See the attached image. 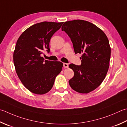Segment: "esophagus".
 Masks as SVG:
<instances>
[{
	"label": "esophagus",
	"instance_id": "1",
	"mask_svg": "<svg viewBox=\"0 0 127 127\" xmlns=\"http://www.w3.org/2000/svg\"><path fill=\"white\" fill-rule=\"evenodd\" d=\"M63 66H64V68H68L69 67V64L64 63H63Z\"/></svg>",
	"mask_w": 127,
	"mask_h": 127
}]
</instances>
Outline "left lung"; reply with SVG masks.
I'll use <instances>...</instances> for the list:
<instances>
[{
    "label": "left lung",
    "mask_w": 127,
    "mask_h": 127,
    "mask_svg": "<svg viewBox=\"0 0 127 127\" xmlns=\"http://www.w3.org/2000/svg\"><path fill=\"white\" fill-rule=\"evenodd\" d=\"M62 30L70 37L75 53L83 54L80 65L69 64L74 73L69 85L78 93H90L100 85L108 70L111 48L107 37L94 24L81 20L65 22Z\"/></svg>",
    "instance_id": "8db88e82"
}]
</instances>
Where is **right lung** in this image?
I'll list each match as a JSON object with an SVG mask.
<instances>
[{"label":"right lung","instance_id":"1","mask_svg":"<svg viewBox=\"0 0 127 127\" xmlns=\"http://www.w3.org/2000/svg\"><path fill=\"white\" fill-rule=\"evenodd\" d=\"M62 24L47 21L34 24L17 39L13 55L15 68L22 83L32 93H48L62 71V62L44 60L41 55L44 51L50 52V39Z\"/></svg>","mask_w":127,"mask_h":127}]
</instances>
